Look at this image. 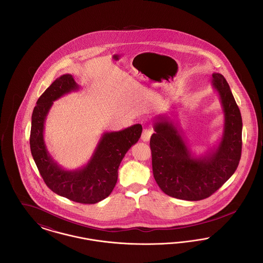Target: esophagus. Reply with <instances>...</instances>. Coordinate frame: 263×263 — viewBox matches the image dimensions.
I'll return each instance as SVG.
<instances>
[{"label": "esophagus", "instance_id": "obj_1", "mask_svg": "<svg viewBox=\"0 0 263 263\" xmlns=\"http://www.w3.org/2000/svg\"><path fill=\"white\" fill-rule=\"evenodd\" d=\"M153 132H154L153 128H151V127L145 128V129L143 130V133H142L141 139H142L144 142H148V141L150 140V138L151 136H152V134H153Z\"/></svg>", "mask_w": 263, "mask_h": 263}]
</instances>
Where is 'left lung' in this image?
Returning a JSON list of instances; mask_svg holds the SVG:
<instances>
[{"mask_svg":"<svg viewBox=\"0 0 263 263\" xmlns=\"http://www.w3.org/2000/svg\"><path fill=\"white\" fill-rule=\"evenodd\" d=\"M225 116L218 146L202 157L188 148L180 129L170 117L159 115L150 140L155 180L163 192L177 199L198 201L211 196L234 175L241 155L240 111L224 76L212 75Z\"/></svg>","mask_w":263,"mask_h":263,"instance_id":"obj_1","label":"left lung"}]
</instances>
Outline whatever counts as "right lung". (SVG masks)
Masks as SVG:
<instances>
[{"label": "right lung", "mask_w": 263, "mask_h": 263, "mask_svg": "<svg viewBox=\"0 0 263 263\" xmlns=\"http://www.w3.org/2000/svg\"><path fill=\"white\" fill-rule=\"evenodd\" d=\"M79 88L73 76L66 74L56 79L40 96L31 116L29 143L40 175L53 192L78 203L95 204L112 192L118 167L127 151L141 137L142 125L103 133L86 165L75 171L64 170L47 151L43 136L44 123L53 101Z\"/></svg>", "instance_id": "add662e5"}]
</instances>
